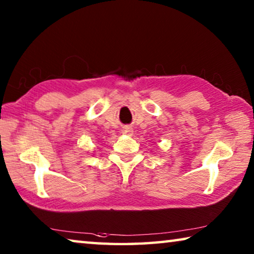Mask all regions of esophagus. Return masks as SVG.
I'll return each mask as SVG.
<instances>
[{
	"mask_svg": "<svg viewBox=\"0 0 254 254\" xmlns=\"http://www.w3.org/2000/svg\"><path fill=\"white\" fill-rule=\"evenodd\" d=\"M122 133H123V134L131 135V134H132V127H123Z\"/></svg>",
	"mask_w": 254,
	"mask_h": 254,
	"instance_id": "34e87169",
	"label": "esophagus"
}]
</instances>
